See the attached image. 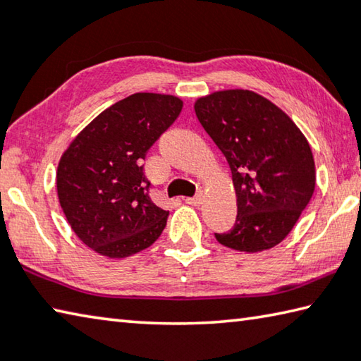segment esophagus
I'll list each match as a JSON object with an SVG mask.
<instances>
[{"label": "esophagus", "mask_w": 361, "mask_h": 361, "mask_svg": "<svg viewBox=\"0 0 361 361\" xmlns=\"http://www.w3.org/2000/svg\"><path fill=\"white\" fill-rule=\"evenodd\" d=\"M185 200H186V204H189V205L199 207V205H202V202H204V194L199 192L197 195H195V197H186Z\"/></svg>", "instance_id": "obj_1"}]
</instances>
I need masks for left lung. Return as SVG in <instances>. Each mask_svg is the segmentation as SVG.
Wrapping results in <instances>:
<instances>
[{"mask_svg":"<svg viewBox=\"0 0 361 361\" xmlns=\"http://www.w3.org/2000/svg\"><path fill=\"white\" fill-rule=\"evenodd\" d=\"M195 116L228 161L237 197L221 245L256 253L282 242L315 189L310 145L285 111L247 89L218 90L194 103Z\"/></svg>","mask_w":361,"mask_h":361,"instance_id":"8db88e82","label":"left lung"}]
</instances>
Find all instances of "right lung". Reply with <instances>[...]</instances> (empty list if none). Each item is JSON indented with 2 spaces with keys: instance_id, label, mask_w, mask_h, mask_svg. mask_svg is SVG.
<instances>
[{
  "instance_id": "add662e5",
  "label": "right lung",
  "mask_w": 361,
  "mask_h": 361,
  "mask_svg": "<svg viewBox=\"0 0 361 361\" xmlns=\"http://www.w3.org/2000/svg\"><path fill=\"white\" fill-rule=\"evenodd\" d=\"M181 108L175 95H129L89 122L63 151L59 202L84 245L121 259L159 239L169 212L151 200L142 164Z\"/></svg>"
}]
</instances>
